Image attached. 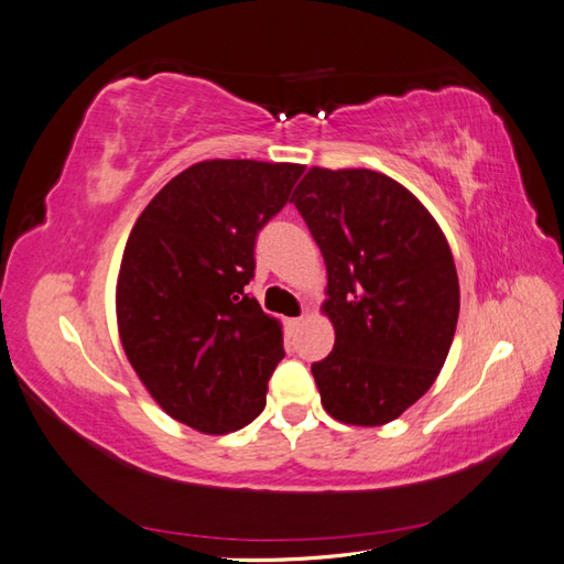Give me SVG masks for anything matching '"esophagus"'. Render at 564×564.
Returning <instances> with one entry per match:
<instances>
[{"label":"esophagus","instance_id":"esophagus-1","mask_svg":"<svg viewBox=\"0 0 564 564\" xmlns=\"http://www.w3.org/2000/svg\"><path fill=\"white\" fill-rule=\"evenodd\" d=\"M301 323H304V318H290V321H286V329H290V333H296Z\"/></svg>","mask_w":564,"mask_h":564}]
</instances>
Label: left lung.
Wrapping results in <instances>:
<instances>
[{
  "label": "left lung",
  "mask_w": 564,
  "mask_h": 564,
  "mask_svg": "<svg viewBox=\"0 0 564 564\" xmlns=\"http://www.w3.org/2000/svg\"><path fill=\"white\" fill-rule=\"evenodd\" d=\"M292 203L327 268L335 347L311 366L323 409L386 425L431 390L459 318L455 258L425 205L373 170L311 167Z\"/></svg>",
  "instance_id": "1"
}]
</instances>
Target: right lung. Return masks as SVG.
Instances as JSON below:
<instances>
[{
    "instance_id": "obj_1",
    "label": "right lung",
    "mask_w": 564,
    "mask_h": 564,
    "mask_svg": "<svg viewBox=\"0 0 564 564\" xmlns=\"http://www.w3.org/2000/svg\"><path fill=\"white\" fill-rule=\"evenodd\" d=\"M304 164L203 160L145 205L117 278L123 354L164 414L205 435L249 425L282 361V325L246 294L258 229Z\"/></svg>"
}]
</instances>
